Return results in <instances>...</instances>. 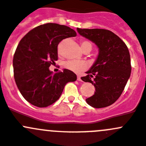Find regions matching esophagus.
Instances as JSON below:
<instances>
[{"label":"esophagus","instance_id":"obj_1","mask_svg":"<svg viewBox=\"0 0 146 146\" xmlns=\"http://www.w3.org/2000/svg\"><path fill=\"white\" fill-rule=\"evenodd\" d=\"M77 80H78V81H82V79H81V77L80 76H78Z\"/></svg>","mask_w":146,"mask_h":146}]
</instances>
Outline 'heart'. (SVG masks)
I'll return each mask as SVG.
<instances>
[{"label":"heart","instance_id":"obj_1","mask_svg":"<svg viewBox=\"0 0 146 146\" xmlns=\"http://www.w3.org/2000/svg\"><path fill=\"white\" fill-rule=\"evenodd\" d=\"M81 48H82L83 51L84 50H89L91 51L92 49V42L87 40L82 41L81 42ZM58 52H61V44L58 46ZM65 67L67 69L75 72V73H80L86 68L87 64L84 61L68 60L65 63Z\"/></svg>","mask_w":146,"mask_h":146}]
</instances>
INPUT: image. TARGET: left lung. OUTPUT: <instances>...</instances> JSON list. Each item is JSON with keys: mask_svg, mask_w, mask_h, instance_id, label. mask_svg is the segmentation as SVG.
Here are the masks:
<instances>
[{"mask_svg": "<svg viewBox=\"0 0 146 146\" xmlns=\"http://www.w3.org/2000/svg\"><path fill=\"white\" fill-rule=\"evenodd\" d=\"M78 32L99 48V54L91 68L81 78L95 87L94 94L86 99L94 108L108 107L122 94L131 73L130 55L125 42L110 30L79 29ZM95 77L93 81L91 78Z\"/></svg>", "mask_w": 146, "mask_h": 146, "instance_id": "left-lung-1", "label": "left lung"}]
</instances>
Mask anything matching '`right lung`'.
Returning <instances> with one entry per match:
<instances>
[{"mask_svg":"<svg viewBox=\"0 0 146 146\" xmlns=\"http://www.w3.org/2000/svg\"><path fill=\"white\" fill-rule=\"evenodd\" d=\"M73 29L48 23L29 32L20 41L13 60L16 86L23 97L38 107L51 105L60 98L65 84L77 76L64 69L53 74L49 68L58 60V46L64 39L76 36Z\"/></svg>","mask_w":146,"mask_h":146,"instance_id":"add662e5","label":"right lung"}]
</instances>
